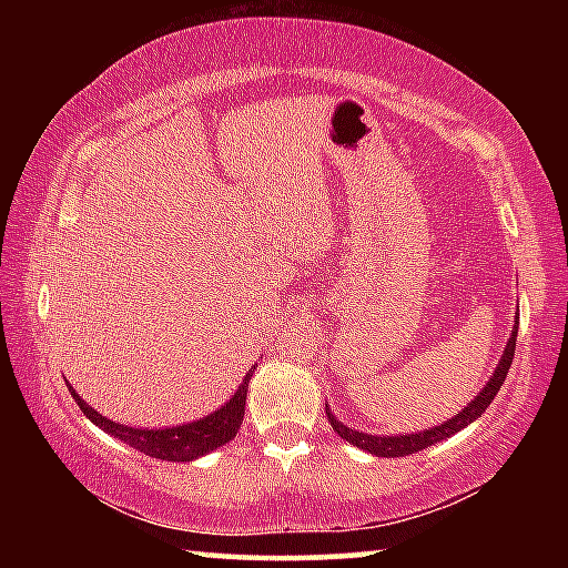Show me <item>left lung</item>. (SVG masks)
I'll return each instance as SVG.
<instances>
[{
  "instance_id": "1",
  "label": "left lung",
  "mask_w": 568,
  "mask_h": 568,
  "mask_svg": "<svg viewBox=\"0 0 568 568\" xmlns=\"http://www.w3.org/2000/svg\"><path fill=\"white\" fill-rule=\"evenodd\" d=\"M516 333H518V325H514L511 331V338L506 343V351L501 355V361H498L496 371L491 381L486 383V388L478 393V396L468 403V406L456 413L454 418H448L446 423H440L436 428H428L423 430V434H410V436H368V434H361V430H353L348 426H343V423L333 416V413L325 408L328 413V420L335 434H338L343 440H348V444L358 446L363 450H368L373 456H383V458H396V456H408V454H416V450H423L428 446L438 444V440H444L448 436L458 434L460 428H466L468 423H474L480 413H484L488 406H491V400L496 398V393L501 390L504 381L508 376V368H511L514 363V353H516Z\"/></svg>"
}]
</instances>
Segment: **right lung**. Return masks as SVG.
<instances>
[{
  "label": "right lung",
  "instance_id": "obj_1",
  "mask_svg": "<svg viewBox=\"0 0 568 568\" xmlns=\"http://www.w3.org/2000/svg\"><path fill=\"white\" fill-rule=\"evenodd\" d=\"M250 376H253V371L247 373L243 386L237 388L235 396L230 398L220 410L210 413V416L200 418V420H192V423H187V426L152 428V430L130 428V426H122V423L104 418L92 406H88V403H84L80 396H77L70 383H67V388H70L72 398L77 400V406L82 408L84 416H88L92 423H98L102 430H108L110 436L124 440V444L132 446L134 450H140V454L160 458V460H192L197 456L210 454V450H215L217 446L227 444V440H233V436L237 434L240 423H243V416H245V398H247Z\"/></svg>",
  "mask_w": 568,
  "mask_h": 568
}]
</instances>
